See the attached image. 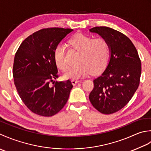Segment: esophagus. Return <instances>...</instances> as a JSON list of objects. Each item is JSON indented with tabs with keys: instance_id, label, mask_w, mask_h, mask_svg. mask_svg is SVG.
I'll use <instances>...</instances> for the list:
<instances>
[{
	"instance_id": "obj_1",
	"label": "esophagus",
	"mask_w": 151,
	"mask_h": 151,
	"mask_svg": "<svg viewBox=\"0 0 151 151\" xmlns=\"http://www.w3.org/2000/svg\"><path fill=\"white\" fill-rule=\"evenodd\" d=\"M71 81H72V85H76L77 83H79L80 81H79V80H78V79H72Z\"/></svg>"
}]
</instances>
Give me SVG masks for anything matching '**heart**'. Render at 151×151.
<instances>
[{
    "mask_svg": "<svg viewBox=\"0 0 151 151\" xmlns=\"http://www.w3.org/2000/svg\"><path fill=\"white\" fill-rule=\"evenodd\" d=\"M68 44L73 50L78 52L76 65L64 73L66 78L79 79L89 73H96L106 65L109 57L108 43L103 38H94L83 34H78L69 40ZM55 60L58 68L63 71L68 68L65 58V47L58 45L54 51Z\"/></svg>",
    "mask_w": 151,
    "mask_h": 151,
    "instance_id": "1",
    "label": "heart"
}]
</instances>
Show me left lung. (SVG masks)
<instances>
[{"mask_svg": "<svg viewBox=\"0 0 151 151\" xmlns=\"http://www.w3.org/2000/svg\"><path fill=\"white\" fill-rule=\"evenodd\" d=\"M89 30L106 40L110 51L106 69L94 79L89 100L98 111L112 114L127 105L139 87L141 60L133 43L122 33L107 27Z\"/></svg>", "mask_w": 151, "mask_h": 151, "instance_id": "obj_1", "label": "left lung"}]
</instances>
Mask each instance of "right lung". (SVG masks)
<instances>
[{
  "label": "right lung",
  "instance_id": "right-lung-1",
  "mask_svg": "<svg viewBox=\"0 0 151 151\" xmlns=\"http://www.w3.org/2000/svg\"><path fill=\"white\" fill-rule=\"evenodd\" d=\"M73 29H43L34 32L21 43L15 55L13 78L21 99L35 114L53 116L65 106L71 81L51 82L58 78L55 60V48Z\"/></svg>",
  "mask_w": 151,
  "mask_h": 151
}]
</instances>
